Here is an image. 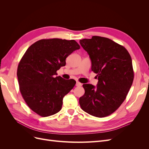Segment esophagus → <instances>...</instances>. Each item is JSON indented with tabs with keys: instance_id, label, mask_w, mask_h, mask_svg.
<instances>
[{
	"instance_id": "34e87169",
	"label": "esophagus",
	"mask_w": 149,
	"mask_h": 149,
	"mask_svg": "<svg viewBox=\"0 0 149 149\" xmlns=\"http://www.w3.org/2000/svg\"><path fill=\"white\" fill-rule=\"evenodd\" d=\"M81 85H82V84H81V83H79V81H77V82H76V86L79 87V86H81Z\"/></svg>"
}]
</instances>
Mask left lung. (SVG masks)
Wrapping results in <instances>:
<instances>
[{"label":"left lung","mask_w":149,"mask_h":149,"mask_svg":"<svg viewBox=\"0 0 149 149\" xmlns=\"http://www.w3.org/2000/svg\"><path fill=\"white\" fill-rule=\"evenodd\" d=\"M97 74V86L84 84L79 98L81 109L89 114L104 118L113 113L126 98L134 80L131 57L123 46L105 37L93 36L79 40Z\"/></svg>","instance_id":"obj_1"}]
</instances>
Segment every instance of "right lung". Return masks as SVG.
Here are the masks:
<instances>
[{
  "mask_svg": "<svg viewBox=\"0 0 149 149\" xmlns=\"http://www.w3.org/2000/svg\"><path fill=\"white\" fill-rule=\"evenodd\" d=\"M79 48L74 40L42 39L31 45L22 56L17 73L20 91L26 104L38 115L48 117L61 110L63 99L76 81L55 77L56 71Z\"/></svg>",
  "mask_w": 149,
  "mask_h": 149,
  "instance_id": "add662e5",
  "label": "right lung"
}]
</instances>
